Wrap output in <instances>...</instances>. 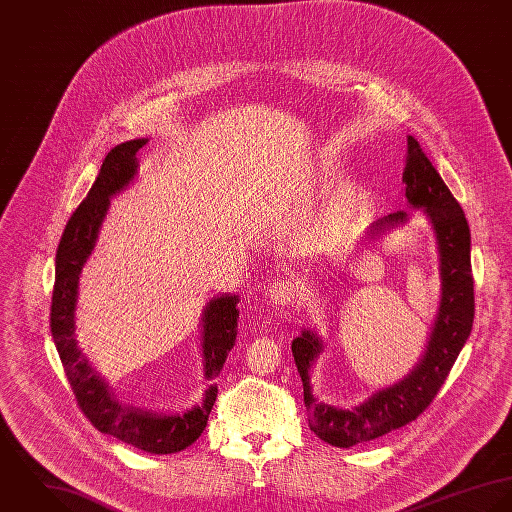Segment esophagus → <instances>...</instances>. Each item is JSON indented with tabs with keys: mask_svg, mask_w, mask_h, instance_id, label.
Instances as JSON below:
<instances>
[{
	"mask_svg": "<svg viewBox=\"0 0 512 512\" xmlns=\"http://www.w3.org/2000/svg\"><path fill=\"white\" fill-rule=\"evenodd\" d=\"M296 296V286L288 281H277L269 288V300L279 306H288Z\"/></svg>",
	"mask_w": 512,
	"mask_h": 512,
	"instance_id": "esophagus-1",
	"label": "esophagus"
}]
</instances>
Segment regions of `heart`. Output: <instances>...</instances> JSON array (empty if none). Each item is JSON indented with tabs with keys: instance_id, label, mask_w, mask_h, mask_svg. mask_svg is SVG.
<instances>
[{
	"instance_id": "obj_1",
	"label": "heart",
	"mask_w": 512,
	"mask_h": 512,
	"mask_svg": "<svg viewBox=\"0 0 512 512\" xmlns=\"http://www.w3.org/2000/svg\"><path fill=\"white\" fill-rule=\"evenodd\" d=\"M332 231L330 229H322V231H318V235H316V245H326L328 241H330V235Z\"/></svg>"
}]
</instances>
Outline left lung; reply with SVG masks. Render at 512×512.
Segmentation results:
<instances>
[{"label": "left lung", "instance_id": "left-lung-1", "mask_svg": "<svg viewBox=\"0 0 512 512\" xmlns=\"http://www.w3.org/2000/svg\"><path fill=\"white\" fill-rule=\"evenodd\" d=\"M402 182L406 184L408 202L414 208H424L430 218L440 249L442 300L426 353L418 367L397 385L375 393L367 402L351 410H343L312 397L308 369L322 351V341L308 330L292 340V355L304 385L310 430L336 448H351L355 444L377 440L416 420L442 389L473 326L475 298L469 226L454 194L412 135L406 139ZM406 220L408 214L398 210L375 222L373 233L395 228Z\"/></svg>", "mask_w": 512, "mask_h": 512}]
</instances>
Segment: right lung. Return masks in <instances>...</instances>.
I'll return each mask as SVG.
<instances>
[{"label": "right lung", "mask_w": 512, "mask_h": 512, "mask_svg": "<svg viewBox=\"0 0 512 512\" xmlns=\"http://www.w3.org/2000/svg\"><path fill=\"white\" fill-rule=\"evenodd\" d=\"M147 139H133L114 147L88 196L70 216L57 249L55 288L51 304V334L72 387V393L86 418L104 434L143 450L147 454H176L194 444L208 424V416L218 397V387L206 391L202 404L184 414H153L119 404L108 385L86 363L74 338V310L80 271L90 257L100 226L110 208V198L123 190L137 172V151ZM239 298L222 294L204 310V369L206 377H218L237 336Z\"/></svg>", "instance_id": "1"}]
</instances>
